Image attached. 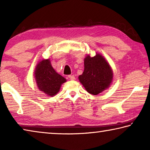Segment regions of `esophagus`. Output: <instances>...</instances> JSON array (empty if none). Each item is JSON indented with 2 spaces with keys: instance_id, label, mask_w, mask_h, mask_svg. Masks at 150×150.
Here are the masks:
<instances>
[{
  "instance_id": "34e87169",
  "label": "esophagus",
  "mask_w": 150,
  "mask_h": 150,
  "mask_svg": "<svg viewBox=\"0 0 150 150\" xmlns=\"http://www.w3.org/2000/svg\"><path fill=\"white\" fill-rule=\"evenodd\" d=\"M68 77L70 80H75V77L74 75H68Z\"/></svg>"
}]
</instances>
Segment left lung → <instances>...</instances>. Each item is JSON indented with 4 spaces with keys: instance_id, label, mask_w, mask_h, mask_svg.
Here are the masks:
<instances>
[{
    "instance_id": "left-lung-1",
    "label": "left lung",
    "mask_w": 150,
    "mask_h": 150,
    "mask_svg": "<svg viewBox=\"0 0 150 150\" xmlns=\"http://www.w3.org/2000/svg\"><path fill=\"white\" fill-rule=\"evenodd\" d=\"M84 71L79 80L86 91L96 95L108 88L113 79V72L109 63L100 54L91 57L88 55L84 59Z\"/></svg>"
}]
</instances>
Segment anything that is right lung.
<instances>
[{"label":"right lung","instance_id":"1","mask_svg":"<svg viewBox=\"0 0 150 150\" xmlns=\"http://www.w3.org/2000/svg\"><path fill=\"white\" fill-rule=\"evenodd\" d=\"M34 76L39 90L50 96L56 95L62 85L66 82L65 79L54 70L49 59H43L38 63Z\"/></svg>","mask_w":150,"mask_h":150}]
</instances>
